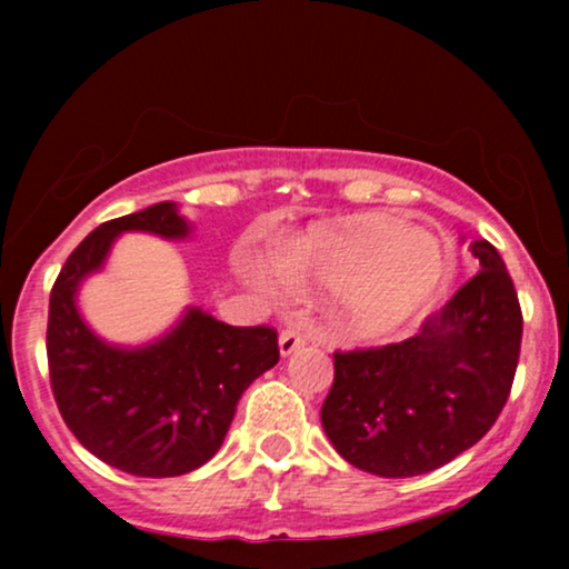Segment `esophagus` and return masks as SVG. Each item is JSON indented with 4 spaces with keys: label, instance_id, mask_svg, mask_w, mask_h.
Instances as JSON below:
<instances>
[{
    "label": "esophagus",
    "instance_id": "obj_1",
    "mask_svg": "<svg viewBox=\"0 0 569 569\" xmlns=\"http://www.w3.org/2000/svg\"><path fill=\"white\" fill-rule=\"evenodd\" d=\"M278 345H280V352H283V356H291V352L305 348V335H299L297 329H283L280 331Z\"/></svg>",
    "mask_w": 569,
    "mask_h": 569
}]
</instances>
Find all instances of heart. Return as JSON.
Here are the masks:
<instances>
[{
  "instance_id": "b5f03b06",
  "label": "heart",
  "mask_w": 569,
  "mask_h": 569,
  "mask_svg": "<svg viewBox=\"0 0 569 569\" xmlns=\"http://www.w3.org/2000/svg\"><path fill=\"white\" fill-rule=\"evenodd\" d=\"M276 264L289 283L345 289V312L361 335H380L409 316L447 272L439 240L390 217H361L348 227H318L278 246ZM243 272L259 289L276 280L248 259Z\"/></svg>"
}]
</instances>
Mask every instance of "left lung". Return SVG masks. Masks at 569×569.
Returning a JSON list of instances; mask_svg holds the SVG:
<instances>
[{"label":"left lung","instance_id":"1","mask_svg":"<svg viewBox=\"0 0 569 569\" xmlns=\"http://www.w3.org/2000/svg\"><path fill=\"white\" fill-rule=\"evenodd\" d=\"M471 251L481 272L415 337L335 350L321 422L350 466L385 479L436 471L498 422L525 321L498 248L476 240Z\"/></svg>","mask_w":569,"mask_h":569}]
</instances>
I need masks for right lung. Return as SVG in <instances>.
Listing matches in <instances>:
<instances>
[{
    "label": "right lung",
    "instance_id": "obj_1",
    "mask_svg": "<svg viewBox=\"0 0 569 569\" xmlns=\"http://www.w3.org/2000/svg\"><path fill=\"white\" fill-rule=\"evenodd\" d=\"M187 234L173 202L103 221L58 272L48 312L50 388L63 422L107 466L166 479L200 468L224 441L238 398L278 363L272 326H230L189 310L152 348H109L74 307L80 280L101 267L120 232Z\"/></svg>",
    "mask_w": 569,
    "mask_h": 569
}]
</instances>
